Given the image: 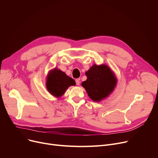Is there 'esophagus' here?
Listing matches in <instances>:
<instances>
[{
  "label": "esophagus",
  "instance_id": "34e87169",
  "mask_svg": "<svg viewBox=\"0 0 158 158\" xmlns=\"http://www.w3.org/2000/svg\"><path fill=\"white\" fill-rule=\"evenodd\" d=\"M76 85H80L79 79H77L76 80Z\"/></svg>",
  "mask_w": 158,
  "mask_h": 158
}]
</instances>
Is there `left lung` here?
Instances as JSON below:
<instances>
[{
    "label": "left lung",
    "instance_id": "left-lung-1",
    "mask_svg": "<svg viewBox=\"0 0 158 158\" xmlns=\"http://www.w3.org/2000/svg\"><path fill=\"white\" fill-rule=\"evenodd\" d=\"M87 79L82 82L89 98L99 102L108 97L117 85L114 73L106 64H94L86 72Z\"/></svg>",
    "mask_w": 158,
    "mask_h": 158
}]
</instances>
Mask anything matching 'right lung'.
<instances>
[{
	"mask_svg": "<svg viewBox=\"0 0 158 158\" xmlns=\"http://www.w3.org/2000/svg\"><path fill=\"white\" fill-rule=\"evenodd\" d=\"M75 85L76 82L72 78L57 68L50 71L47 77V90L50 94L57 98L62 96L69 86Z\"/></svg>",
	"mask_w": 158,
	"mask_h": 158,
	"instance_id": "1",
	"label": "right lung"
}]
</instances>
